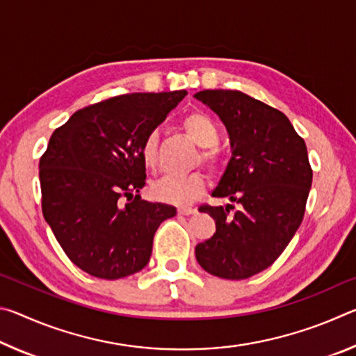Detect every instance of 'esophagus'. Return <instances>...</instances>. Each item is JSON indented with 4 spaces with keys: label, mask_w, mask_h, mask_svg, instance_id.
Instances as JSON below:
<instances>
[{
    "label": "esophagus",
    "mask_w": 356,
    "mask_h": 356,
    "mask_svg": "<svg viewBox=\"0 0 356 356\" xmlns=\"http://www.w3.org/2000/svg\"><path fill=\"white\" fill-rule=\"evenodd\" d=\"M179 213L180 215H193V213H196V209H193V207H179Z\"/></svg>",
    "instance_id": "obj_1"
}]
</instances>
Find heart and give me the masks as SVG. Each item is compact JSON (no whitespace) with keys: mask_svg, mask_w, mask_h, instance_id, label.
Wrapping results in <instances>:
<instances>
[{"mask_svg":"<svg viewBox=\"0 0 356 356\" xmlns=\"http://www.w3.org/2000/svg\"><path fill=\"white\" fill-rule=\"evenodd\" d=\"M182 129L193 143L202 147L201 161L210 170H218L221 165V152L216 147L220 141V129L215 120L206 113L193 111L182 119ZM141 160L149 170L159 165V135L152 131L141 144ZM206 188V176L196 171L191 174H166L152 185L155 200L176 206H186L196 200Z\"/></svg>","mask_w":356,"mask_h":356,"instance_id":"heart-1","label":"heart"}]
</instances>
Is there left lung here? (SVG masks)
Segmentation results:
<instances>
[{"instance_id":"8db88e82","label":"left lung","mask_w":356,"mask_h":356,"mask_svg":"<svg viewBox=\"0 0 356 356\" xmlns=\"http://www.w3.org/2000/svg\"><path fill=\"white\" fill-rule=\"evenodd\" d=\"M218 114L232 156L212 196L236 202L202 204L216 232L196 246V261L222 280H246L268 268L300 227L312 184L305 140L284 113L240 91L195 94Z\"/></svg>"}]
</instances>
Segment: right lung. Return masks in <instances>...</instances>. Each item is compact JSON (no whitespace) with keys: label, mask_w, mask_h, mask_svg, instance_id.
I'll return each mask as SVG.
<instances>
[{"label":"right lung","mask_w":356,"mask_h":356,"mask_svg":"<svg viewBox=\"0 0 356 356\" xmlns=\"http://www.w3.org/2000/svg\"><path fill=\"white\" fill-rule=\"evenodd\" d=\"M186 91L116 95L72 114L40 156L42 213L83 272L119 280L146 267L176 207L147 202L141 144ZM128 202L125 203L124 201Z\"/></svg>","instance_id":"1"}]
</instances>
